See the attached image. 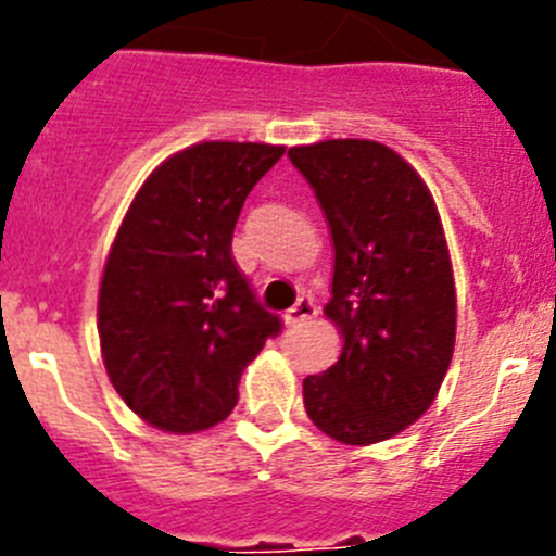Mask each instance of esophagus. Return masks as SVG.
<instances>
[{
  "instance_id": "1",
  "label": "esophagus",
  "mask_w": 556,
  "mask_h": 556,
  "mask_svg": "<svg viewBox=\"0 0 556 556\" xmlns=\"http://www.w3.org/2000/svg\"><path fill=\"white\" fill-rule=\"evenodd\" d=\"M314 314H317V306H314L312 298H301L289 312H283V323L287 326H301V323L312 320Z\"/></svg>"
}]
</instances>
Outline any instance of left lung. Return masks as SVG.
I'll return each instance as SVG.
<instances>
[{"label": "left lung", "instance_id": "1", "mask_svg": "<svg viewBox=\"0 0 556 556\" xmlns=\"http://www.w3.org/2000/svg\"><path fill=\"white\" fill-rule=\"evenodd\" d=\"M289 161L331 228L323 312L342 333L337 362L303 381V406L337 443H381L426 415L454 356L456 289L440 211L415 166L378 141L292 147Z\"/></svg>", "mask_w": 556, "mask_h": 556}]
</instances>
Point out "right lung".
Instances as JSON below:
<instances>
[{
  "instance_id": "add662e5",
  "label": "right lung",
  "mask_w": 556,
  "mask_h": 556,
  "mask_svg": "<svg viewBox=\"0 0 556 556\" xmlns=\"http://www.w3.org/2000/svg\"><path fill=\"white\" fill-rule=\"evenodd\" d=\"M281 155L255 141L186 147L150 172L116 230L97 301L102 362L155 429L223 424L244 367L281 331L230 253L244 198Z\"/></svg>"
}]
</instances>
